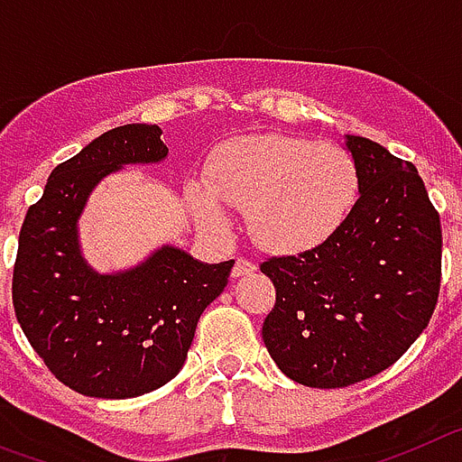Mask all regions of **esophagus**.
<instances>
[{
  "mask_svg": "<svg viewBox=\"0 0 462 462\" xmlns=\"http://www.w3.org/2000/svg\"><path fill=\"white\" fill-rule=\"evenodd\" d=\"M255 270H258V267H255V263H251V260H246V258H239L235 263V267H232V279H239V276L254 274Z\"/></svg>",
  "mask_w": 462,
  "mask_h": 462,
  "instance_id": "34e87169",
  "label": "esophagus"
}]
</instances>
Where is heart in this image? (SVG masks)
<instances>
[{"mask_svg": "<svg viewBox=\"0 0 462 462\" xmlns=\"http://www.w3.org/2000/svg\"><path fill=\"white\" fill-rule=\"evenodd\" d=\"M360 188L358 162L339 143L255 134L216 148L207 181L188 183V202L208 230L227 227L226 202L246 208L248 230L264 251L298 255L346 226Z\"/></svg>", "mask_w": 462, "mask_h": 462, "instance_id": "heart-1", "label": "heart"}]
</instances>
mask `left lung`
Instances as JSON below:
<instances>
[{
    "instance_id": "1",
    "label": "left lung",
    "mask_w": 462,
    "mask_h": 462,
    "mask_svg": "<svg viewBox=\"0 0 462 462\" xmlns=\"http://www.w3.org/2000/svg\"><path fill=\"white\" fill-rule=\"evenodd\" d=\"M360 199L323 246L260 264L276 288L263 342L288 379L344 388L370 379L428 328L442 279V227L423 179L365 136H344Z\"/></svg>"
}]
</instances>
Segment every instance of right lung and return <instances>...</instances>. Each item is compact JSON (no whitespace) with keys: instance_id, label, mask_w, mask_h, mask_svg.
Segmentation results:
<instances>
[{"instance_id":"right-lung-1","label":"right lung","mask_w":462,"mask_h":462,"mask_svg":"<svg viewBox=\"0 0 462 462\" xmlns=\"http://www.w3.org/2000/svg\"><path fill=\"white\" fill-rule=\"evenodd\" d=\"M160 134L132 123L92 139L51 171L20 227L15 319L48 370L88 398H136L174 379L235 264L199 263L170 244L123 272L102 274L83 258L79 218L90 192L125 164L162 162Z\"/></svg>"}]
</instances>
